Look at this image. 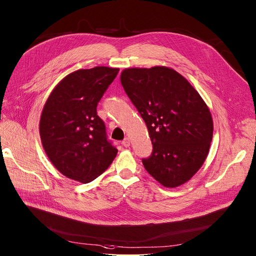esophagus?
<instances>
[{
    "label": "esophagus",
    "mask_w": 256,
    "mask_h": 256,
    "mask_svg": "<svg viewBox=\"0 0 256 256\" xmlns=\"http://www.w3.org/2000/svg\"><path fill=\"white\" fill-rule=\"evenodd\" d=\"M122 146H124V148H128L130 146V141L128 138H126L124 141H122Z\"/></svg>",
    "instance_id": "obj_1"
}]
</instances>
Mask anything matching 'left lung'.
<instances>
[{
	"label": "left lung",
	"instance_id": "8db88e82",
	"mask_svg": "<svg viewBox=\"0 0 256 256\" xmlns=\"http://www.w3.org/2000/svg\"><path fill=\"white\" fill-rule=\"evenodd\" d=\"M120 80L152 140L144 168L165 187L187 182L203 165L212 140V118L202 97L166 66L126 69Z\"/></svg>",
	"mask_w": 256,
	"mask_h": 256
}]
</instances>
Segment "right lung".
<instances>
[{
  "instance_id": "right-lung-1",
  "label": "right lung",
  "mask_w": 256,
  "mask_h": 256,
  "mask_svg": "<svg viewBox=\"0 0 256 256\" xmlns=\"http://www.w3.org/2000/svg\"><path fill=\"white\" fill-rule=\"evenodd\" d=\"M119 69L95 66L77 70L55 86L40 121L48 158L64 176L88 183L108 170L117 148L106 136L97 104Z\"/></svg>"
}]
</instances>
